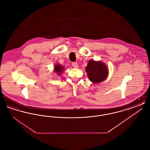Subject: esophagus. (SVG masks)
I'll list each match as a JSON object with an SVG mask.
<instances>
[{
  "instance_id": "34e87169",
  "label": "esophagus",
  "mask_w": 150,
  "mask_h": 150,
  "mask_svg": "<svg viewBox=\"0 0 150 150\" xmlns=\"http://www.w3.org/2000/svg\"><path fill=\"white\" fill-rule=\"evenodd\" d=\"M72 66L74 68H77V67H78V64L76 62H74L72 63Z\"/></svg>"
}]
</instances>
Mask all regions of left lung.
<instances>
[{
	"instance_id": "left-lung-1",
	"label": "left lung",
	"mask_w": 150,
	"mask_h": 150,
	"mask_svg": "<svg viewBox=\"0 0 150 150\" xmlns=\"http://www.w3.org/2000/svg\"><path fill=\"white\" fill-rule=\"evenodd\" d=\"M89 80L94 83H100L105 80L108 75L107 66L103 62L91 60L86 67Z\"/></svg>"
}]
</instances>
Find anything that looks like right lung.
Wrapping results in <instances>:
<instances>
[{"label": "right lung", "instance_id": "obj_1", "mask_svg": "<svg viewBox=\"0 0 150 150\" xmlns=\"http://www.w3.org/2000/svg\"><path fill=\"white\" fill-rule=\"evenodd\" d=\"M64 67L62 66H60L59 64H56L54 67V71L57 73L58 75H60L61 72L63 71V69Z\"/></svg>", "mask_w": 150, "mask_h": 150}]
</instances>
